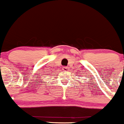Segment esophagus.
<instances>
[{"label": "esophagus", "mask_w": 124, "mask_h": 124, "mask_svg": "<svg viewBox=\"0 0 124 124\" xmlns=\"http://www.w3.org/2000/svg\"><path fill=\"white\" fill-rule=\"evenodd\" d=\"M62 69L64 71H67L68 70V67H62Z\"/></svg>", "instance_id": "obj_1"}]
</instances>
